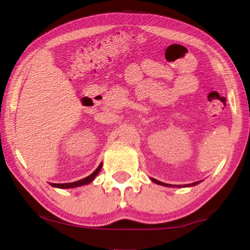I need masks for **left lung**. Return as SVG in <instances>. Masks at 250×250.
Wrapping results in <instances>:
<instances>
[{"mask_svg": "<svg viewBox=\"0 0 250 250\" xmlns=\"http://www.w3.org/2000/svg\"><path fill=\"white\" fill-rule=\"evenodd\" d=\"M151 181H152V182H154V183H156V184H159V185L167 186V188H171V186H173V188H175V186H176V185H171V184L163 183V182H160V181L155 180V179H151ZM198 183H201V181H198V182H194V183H192V184H185V185H183V188H188V186H194V185H197ZM176 188H181V185H177Z\"/></svg>", "mask_w": 250, "mask_h": 250, "instance_id": "left-lung-1", "label": "left lung"}]
</instances>
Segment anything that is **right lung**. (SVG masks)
<instances>
[{"label": "right lung", "instance_id": "add662e5", "mask_svg": "<svg viewBox=\"0 0 250 250\" xmlns=\"http://www.w3.org/2000/svg\"><path fill=\"white\" fill-rule=\"evenodd\" d=\"M101 167H103V163H100V166L96 168L94 173H91L90 175H88L87 177H84L83 180L76 181V182H71V183H62V184H56V183H49L53 188H78V186H83L86 184L91 183L92 181L95 180V177L98 175V173L100 172Z\"/></svg>", "mask_w": 250, "mask_h": 250}]
</instances>
